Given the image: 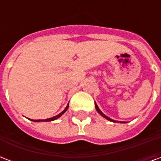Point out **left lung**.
I'll return each instance as SVG.
<instances>
[{"mask_svg": "<svg viewBox=\"0 0 161 161\" xmlns=\"http://www.w3.org/2000/svg\"><path fill=\"white\" fill-rule=\"evenodd\" d=\"M95 108H96V110H97V111H98V114H100V115H102V116H103V118H105L106 119L109 120V121H112V122H115V123L117 122V121H116V120H113V119H110V118L107 117V116H106L105 114H103V113H102V112H101V111H100V109H99V108H98V105H97V104H96V103H95ZM120 123H124V122H120Z\"/></svg>", "mask_w": 161, "mask_h": 161, "instance_id": "1", "label": "left lung"}]
</instances>
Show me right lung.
Wrapping results in <instances>:
<instances>
[{"label":"right lung","mask_w":161,"mask_h":161,"mask_svg":"<svg viewBox=\"0 0 161 161\" xmlns=\"http://www.w3.org/2000/svg\"><path fill=\"white\" fill-rule=\"evenodd\" d=\"M68 106H69V104H68V106L66 107V108L63 110V112H61L59 114L56 115V116H54V117H53V118L47 119H31V121H34V122H40V121H43V122H48V121H53V120H55V119H58L59 117H61V116H62V115H63V114L66 112V111H67V109L68 108Z\"/></svg>","instance_id":"right-lung-1"}]
</instances>
